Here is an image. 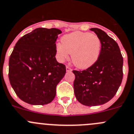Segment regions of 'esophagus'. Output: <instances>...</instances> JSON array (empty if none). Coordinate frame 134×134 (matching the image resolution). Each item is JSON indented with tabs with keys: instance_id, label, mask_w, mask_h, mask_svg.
<instances>
[{
	"instance_id": "1",
	"label": "esophagus",
	"mask_w": 134,
	"mask_h": 134,
	"mask_svg": "<svg viewBox=\"0 0 134 134\" xmlns=\"http://www.w3.org/2000/svg\"><path fill=\"white\" fill-rule=\"evenodd\" d=\"M71 71H72V69L69 66H66V71L67 72H71Z\"/></svg>"
}]
</instances>
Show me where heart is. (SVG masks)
Wrapping results in <instances>:
<instances>
[{
	"label": "heart",
	"mask_w": 134,
	"mask_h": 134,
	"mask_svg": "<svg viewBox=\"0 0 134 134\" xmlns=\"http://www.w3.org/2000/svg\"><path fill=\"white\" fill-rule=\"evenodd\" d=\"M102 50V41L96 34L76 31L65 35L62 38V43L56 46L57 56L59 61L69 58L71 54V61L80 69H86L97 62Z\"/></svg>",
	"instance_id": "1"
}]
</instances>
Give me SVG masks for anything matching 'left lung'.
I'll return each mask as SVG.
<instances>
[{"instance_id":"obj_1","label":"left lung","mask_w":134,"mask_h":134,"mask_svg":"<svg viewBox=\"0 0 134 134\" xmlns=\"http://www.w3.org/2000/svg\"><path fill=\"white\" fill-rule=\"evenodd\" d=\"M102 41L99 58L94 65L75 75L74 92L76 99L86 106L106 103L116 94L122 80L123 58L115 40L97 28L90 29Z\"/></svg>"}]
</instances>
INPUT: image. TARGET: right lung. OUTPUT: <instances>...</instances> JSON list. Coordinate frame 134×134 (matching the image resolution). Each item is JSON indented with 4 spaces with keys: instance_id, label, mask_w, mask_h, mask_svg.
Listing matches in <instances>:
<instances>
[{
    "instance_id": "add662e5",
    "label": "right lung",
    "mask_w": 134,
    "mask_h": 134,
    "mask_svg": "<svg viewBox=\"0 0 134 134\" xmlns=\"http://www.w3.org/2000/svg\"><path fill=\"white\" fill-rule=\"evenodd\" d=\"M61 30L37 28L20 38L9 59L10 84L19 99L31 105L52 102L65 65L55 59Z\"/></svg>"
}]
</instances>
